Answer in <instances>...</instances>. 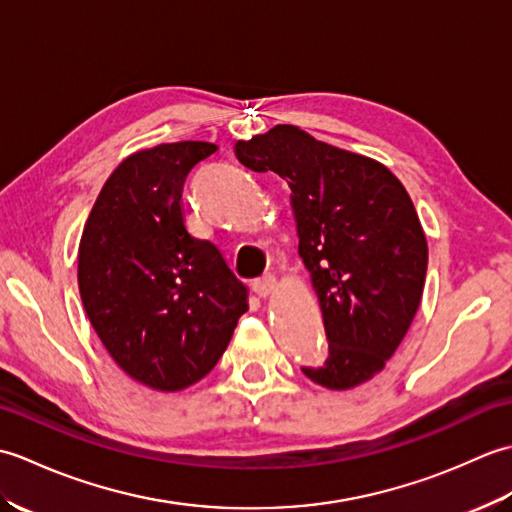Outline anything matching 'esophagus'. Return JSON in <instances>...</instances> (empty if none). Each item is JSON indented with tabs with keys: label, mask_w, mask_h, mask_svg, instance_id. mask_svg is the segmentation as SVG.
Returning <instances> with one entry per match:
<instances>
[{
	"label": "esophagus",
	"mask_w": 512,
	"mask_h": 512,
	"mask_svg": "<svg viewBox=\"0 0 512 512\" xmlns=\"http://www.w3.org/2000/svg\"><path fill=\"white\" fill-rule=\"evenodd\" d=\"M253 290L257 292L259 297H270V295H275V290H277V279H275L273 275H266V277H262V279H255V281H253Z\"/></svg>",
	"instance_id": "1"
}]
</instances>
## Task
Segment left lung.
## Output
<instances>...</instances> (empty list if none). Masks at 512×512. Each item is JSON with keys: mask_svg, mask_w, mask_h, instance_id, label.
<instances>
[{"mask_svg": "<svg viewBox=\"0 0 512 512\" xmlns=\"http://www.w3.org/2000/svg\"><path fill=\"white\" fill-rule=\"evenodd\" d=\"M235 156L290 187L299 257L328 334L312 383L345 391L367 383L409 332L427 277V237L407 189L383 162L321 143L297 125L237 140Z\"/></svg>", "mask_w": 512, "mask_h": 512, "instance_id": "left-lung-1", "label": "left lung"}]
</instances>
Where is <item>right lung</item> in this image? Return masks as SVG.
<instances>
[{"label":"right lung","mask_w":512,"mask_h":512,"mask_svg":"<svg viewBox=\"0 0 512 512\" xmlns=\"http://www.w3.org/2000/svg\"><path fill=\"white\" fill-rule=\"evenodd\" d=\"M217 145L138 149L105 180L79 242L85 314L136 383L182 391L211 372L248 310L246 286L215 244L189 235L182 187Z\"/></svg>","instance_id":"right-lung-1"}]
</instances>
